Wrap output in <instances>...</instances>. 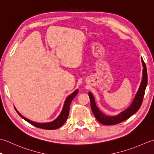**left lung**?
Listing matches in <instances>:
<instances>
[{
    "label": "left lung",
    "instance_id": "obj_1",
    "mask_svg": "<svg viewBox=\"0 0 154 154\" xmlns=\"http://www.w3.org/2000/svg\"><path fill=\"white\" fill-rule=\"evenodd\" d=\"M142 64L143 66V77L142 80L141 82V85L138 90L137 94L135 97L134 101L131 103V105L127 109H125L123 112L120 113V114L116 116H108L103 114V113L100 111V109L97 108L96 105L95 100L92 94L90 92L88 93V95L90 100V106L91 109L93 112L94 115L95 116V118L100 123L103 125H114L118 124L120 122L127 120L133 114H134L138 109H140L141 105H142L143 102V98L145 94L146 88L147 84V68L145 62L142 59Z\"/></svg>",
    "mask_w": 154,
    "mask_h": 154
}]
</instances>
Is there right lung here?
I'll use <instances>...</instances> for the list:
<instances>
[{
    "mask_svg": "<svg viewBox=\"0 0 154 154\" xmlns=\"http://www.w3.org/2000/svg\"><path fill=\"white\" fill-rule=\"evenodd\" d=\"M78 90H75L71 95H70L68 97L65 101L64 107H63V109H62L61 114H60L59 116L56 118L55 120H54L53 122H49V123H43V124L36 123V122L30 121L29 120H28V119H26V118L23 117V116L20 114L18 112H17V113L18 114V115L20 116H21L24 119V120H25L26 122H29V123L33 125L34 126H35L36 128H42V129H45V130L57 129V128L61 127L62 125L65 123V122L66 121L68 116V114H69V111H70V106L71 102L72 101V100L75 98V96H76V94H78Z\"/></svg>",
    "mask_w": 154,
    "mask_h": 154,
    "instance_id": "obj_1",
    "label": "right lung"
}]
</instances>
